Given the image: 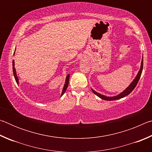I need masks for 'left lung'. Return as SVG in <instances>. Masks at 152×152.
<instances>
[{"label":"left lung","instance_id":"left-lung-1","mask_svg":"<svg viewBox=\"0 0 152 152\" xmlns=\"http://www.w3.org/2000/svg\"><path fill=\"white\" fill-rule=\"evenodd\" d=\"M143 65V56H142V60H141L140 69V70H139V72H138L137 76H135V78L133 79V80L132 81V83H131L129 85V86L127 87V88H126L125 90H124V91H123L122 92H121L120 94L116 95V96H105V95H103V94H101L99 93V92H96L95 91H94L93 89L91 88L92 91L93 92V93L96 94V96L100 97L102 100H104V101H115V100H118V99H122V98L125 97L126 96H127V95L129 94L131 92H132L133 91V89L135 88L136 85H137V82H138L139 80H140V77H141V73H142Z\"/></svg>","mask_w":152,"mask_h":152}]
</instances>
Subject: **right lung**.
<instances>
[{"instance_id":"obj_1","label":"right lung","mask_w":152,"mask_h":152,"mask_svg":"<svg viewBox=\"0 0 152 152\" xmlns=\"http://www.w3.org/2000/svg\"><path fill=\"white\" fill-rule=\"evenodd\" d=\"M15 50H16V49H15ZM12 72H13V74H14V77H15V80H16V82L17 83V84H19V78H18V76L17 75V72H16V70H15V61L14 60H12ZM69 79H70V74H68V75H67V76H66L65 84H64V85L62 92H61V96H62V95L64 94V92H66L67 88H68V83H69Z\"/></svg>"}]
</instances>
